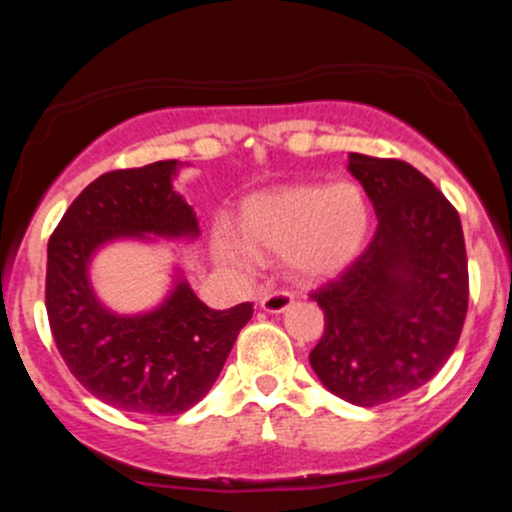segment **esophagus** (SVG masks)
<instances>
[{
	"instance_id": "esophagus-1",
	"label": "esophagus",
	"mask_w": 512,
	"mask_h": 512,
	"mask_svg": "<svg viewBox=\"0 0 512 512\" xmlns=\"http://www.w3.org/2000/svg\"><path fill=\"white\" fill-rule=\"evenodd\" d=\"M291 303H293V293L286 289L269 291L260 298V308L267 310V313H284Z\"/></svg>"
}]
</instances>
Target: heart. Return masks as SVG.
Masks as SVG:
<instances>
[{"label": "heart", "mask_w": 512, "mask_h": 512, "mask_svg": "<svg viewBox=\"0 0 512 512\" xmlns=\"http://www.w3.org/2000/svg\"><path fill=\"white\" fill-rule=\"evenodd\" d=\"M238 238L223 233L216 252L233 267H250L252 253L284 255L303 276L332 274L349 264L368 236L370 207L354 182L291 185L252 195L238 214Z\"/></svg>", "instance_id": "heart-1"}]
</instances>
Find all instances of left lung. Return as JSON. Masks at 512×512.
<instances>
[{
    "label": "left lung",
    "mask_w": 512,
    "mask_h": 512,
    "mask_svg": "<svg viewBox=\"0 0 512 512\" xmlns=\"http://www.w3.org/2000/svg\"><path fill=\"white\" fill-rule=\"evenodd\" d=\"M378 214L368 248L310 293L325 332L310 366L332 395L378 407L426 385L460 342L469 303L460 214L397 158L349 156Z\"/></svg>",
    "instance_id": "obj_1"
}]
</instances>
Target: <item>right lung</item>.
Here are the masks:
<instances>
[{
	"label": "right lung",
	"instance_id": "add662e5",
	"mask_svg": "<svg viewBox=\"0 0 512 512\" xmlns=\"http://www.w3.org/2000/svg\"><path fill=\"white\" fill-rule=\"evenodd\" d=\"M178 161L110 170L64 211L48 243L45 308L57 351L81 385L110 407L182 414L219 378L252 303L211 310L178 281L146 315H115L88 284V262L115 238H195L197 216L173 190Z\"/></svg>",
	"mask_w": 512,
	"mask_h": 512
}]
</instances>
